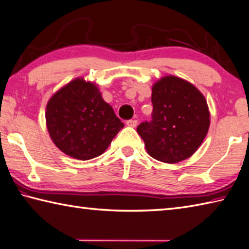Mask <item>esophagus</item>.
<instances>
[{"label": "esophagus", "mask_w": 249, "mask_h": 249, "mask_svg": "<svg viewBox=\"0 0 249 249\" xmlns=\"http://www.w3.org/2000/svg\"><path fill=\"white\" fill-rule=\"evenodd\" d=\"M126 125L129 126V127H136L137 120H128L127 122H126Z\"/></svg>", "instance_id": "34e87169"}]
</instances>
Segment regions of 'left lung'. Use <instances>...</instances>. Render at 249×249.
I'll return each instance as SVG.
<instances>
[{
    "label": "left lung",
    "instance_id": "1",
    "mask_svg": "<svg viewBox=\"0 0 249 249\" xmlns=\"http://www.w3.org/2000/svg\"><path fill=\"white\" fill-rule=\"evenodd\" d=\"M151 121L137 126V132L152 158L178 163L195 152L210 125L207 101L188 81L165 76L152 87Z\"/></svg>",
    "mask_w": 249,
    "mask_h": 249
}]
</instances>
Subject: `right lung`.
<instances>
[{
    "label": "right lung",
    "mask_w": 249,
    "mask_h": 249,
    "mask_svg": "<svg viewBox=\"0 0 249 249\" xmlns=\"http://www.w3.org/2000/svg\"><path fill=\"white\" fill-rule=\"evenodd\" d=\"M46 120L55 146L78 160L100 156L124 127L96 85L81 78L71 81L50 99Z\"/></svg>",
    "instance_id": "right-lung-1"
}]
</instances>
